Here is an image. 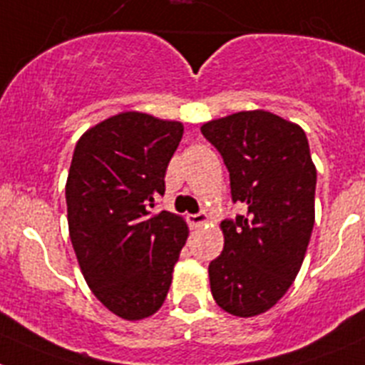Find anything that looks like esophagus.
Returning a JSON list of instances; mask_svg holds the SVG:
<instances>
[{
    "label": "esophagus",
    "instance_id": "esophagus-1",
    "mask_svg": "<svg viewBox=\"0 0 365 365\" xmlns=\"http://www.w3.org/2000/svg\"><path fill=\"white\" fill-rule=\"evenodd\" d=\"M187 221H189L190 227H202V225H205L207 221H209V216H207L205 212H198V214H190V216H187Z\"/></svg>",
    "mask_w": 365,
    "mask_h": 365
}]
</instances>
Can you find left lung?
<instances>
[{
    "label": "left lung",
    "instance_id": "8db88e82",
    "mask_svg": "<svg viewBox=\"0 0 365 365\" xmlns=\"http://www.w3.org/2000/svg\"><path fill=\"white\" fill-rule=\"evenodd\" d=\"M230 173L245 216L221 223L223 252L209 264L210 292L236 317L268 312L304 261L315 223L317 169L301 125L264 110L240 111L202 125Z\"/></svg>",
    "mask_w": 365,
    "mask_h": 365
}]
</instances>
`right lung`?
<instances>
[{
  "label": "right lung",
  "mask_w": 365,
  "mask_h": 365,
  "mask_svg": "<svg viewBox=\"0 0 365 365\" xmlns=\"http://www.w3.org/2000/svg\"><path fill=\"white\" fill-rule=\"evenodd\" d=\"M183 124L124 111L88 129L66 180L68 229L95 297L124 321L160 309L189 229L182 216L153 212Z\"/></svg>",
  "instance_id": "right-lung-1"
}]
</instances>
